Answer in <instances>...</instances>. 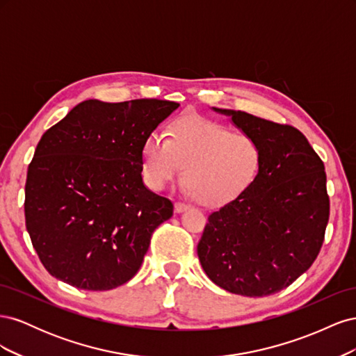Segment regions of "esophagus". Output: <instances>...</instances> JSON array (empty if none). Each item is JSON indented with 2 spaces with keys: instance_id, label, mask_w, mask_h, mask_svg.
I'll return each instance as SVG.
<instances>
[{
  "instance_id": "1",
  "label": "esophagus",
  "mask_w": 356,
  "mask_h": 356,
  "mask_svg": "<svg viewBox=\"0 0 356 356\" xmlns=\"http://www.w3.org/2000/svg\"><path fill=\"white\" fill-rule=\"evenodd\" d=\"M186 209H188V204L182 203V202H177V203H175V212H177V213L184 212Z\"/></svg>"
}]
</instances>
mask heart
Masks as SVG:
<instances>
[{
	"label": "heart",
	"instance_id": "obj_1",
	"mask_svg": "<svg viewBox=\"0 0 356 356\" xmlns=\"http://www.w3.org/2000/svg\"><path fill=\"white\" fill-rule=\"evenodd\" d=\"M263 165L257 139L202 117H182L172 123L166 139L149 135L143 149L147 186L165 190L182 170L186 188L207 207H222L250 188ZM186 169L184 170V168Z\"/></svg>",
	"mask_w": 356,
	"mask_h": 356
}]
</instances>
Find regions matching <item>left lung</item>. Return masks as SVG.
Instances as JSON below:
<instances>
[{"label": "left lung", "mask_w": 356, "mask_h": 356, "mask_svg": "<svg viewBox=\"0 0 356 356\" xmlns=\"http://www.w3.org/2000/svg\"><path fill=\"white\" fill-rule=\"evenodd\" d=\"M212 110L257 139L263 165L241 197L209 215L199 260L211 281L229 293L270 296L293 284L319 254L330 217L325 168L296 127Z\"/></svg>", "instance_id": "1"}]
</instances>
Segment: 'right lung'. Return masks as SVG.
I'll return each instance as SVG.
<instances>
[{
  "mask_svg": "<svg viewBox=\"0 0 356 356\" xmlns=\"http://www.w3.org/2000/svg\"><path fill=\"white\" fill-rule=\"evenodd\" d=\"M179 106L160 99L83 101L41 136L29 163L25 221L46 270L106 291L136 275L174 204L143 181V149Z\"/></svg>",
  "mask_w": 356,
  "mask_h": 356,
  "instance_id": "1",
  "label": "right lung"
}]
</instances>
